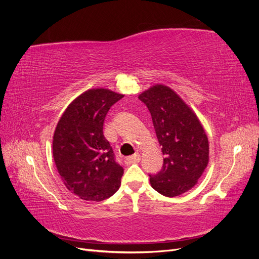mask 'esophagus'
I'll return each instance as SVG.
<instances>
[{
	"mask_svg": "<svg viewBox=\"0 0 259 259\" xmlns=\"http://www.w3.org/2000/svg\"><path fill=\"white\" fill-rule=\"evenodd\" d=\"M140 161V154L139 153H135L134 155H131L127 156L126 159H125V164L126 165H131V164H134V163H138Z\"/></svg>",
	"mask_w": 259,
	"mask_h": 259,
	"instance_id": "34e87169",
	"label": "esophagus"
}]
</instances>
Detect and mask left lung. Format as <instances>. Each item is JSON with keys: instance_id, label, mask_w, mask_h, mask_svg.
Here are the masks:
<instances>
[{"instance_id": "left-lung-1", "label": "left lung", "mask_w": 259, "mask_h": 259, "mask_svg": "<svg viewBox=\"0 0 259 259\" xmlns=\"http://www.w3.org/2000/svg\"><path fill=\"white\" fill-rule=\"evenodd\" d=\"M151 113L164 155L160 171L150 174L154 190L177 197L197 185L208 164V139L198 116L168 86L156 84L138 97Z\"/></svg>"}]
</instances>
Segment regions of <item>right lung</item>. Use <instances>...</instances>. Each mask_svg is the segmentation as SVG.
Returning a JSON list of instances; mask_svg holds the SVG:
<instances>
[{
	"instance_id": "1",
	"label": "right lung",
	"mask_w": 259,
	"mask_h": 259,
	"mask_svg": "<svg viewBox=\"0 0 259 259\" xmlns=\"http://www.w3.org/2000/svg\"><path fill=\"white\" fill-rule=\"evenodd\" d=\"M122 94L86 91L68 106L53 138V155L69 191L86 201H103L121 186L123 167L104 136L105 117Z\"/></svg>"
}]
</instances>
